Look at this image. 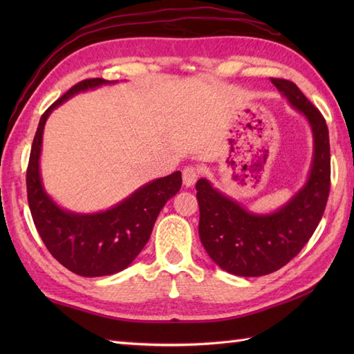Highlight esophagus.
I'll use <instances>...</instances> for the list:
<instances>
[{
	"label": "esophagus",
	"instance_id": "34e87169",
	"mask_svg": "<svg viewBox=\"0 0 354 354\" xmlns=\"http://www.w3.org/2000/svg\"><path fill=\"white\" fill-rule=\"evenodd\" d=\"M199 176V171L196 167H192V165H189V167H185L183 170V181H184V185L185 187H192L194 185V183H196V179Z\"/></svg>",
	"mask_w": 354,
	"mask_h": 354
}]
</instances>
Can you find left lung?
I'll use <instances>...</instances> for the list:
<instances>
[{
	"mask_svg": "<svg viewBox=\"0 0 354 354\" xmlns=\"http://www.w3.org/2000/svg\"><path fill=\"white\" fill-rule=\"evenodd\" d=\"M270 82L310 126L313 156L301 189L275 212L255 213L214 189L208 179L196 183L201 242L217 266L239 277H261L288 265L317 230L330 192V141L324 117L293 82Z\"/></svg>",
	"mask_w": 354,
	"mask_h": 354,
	"instance_id": "obj_1",
	"label": "left lung"
}]
</instances>
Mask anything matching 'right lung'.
Instances as JSON below:
<instances>
[{
	"label": "right lung",
	"instance_id": "add662e5",
	"mask_svg": "<svg viewBox=\"0 0 354 354\" xmlns=\"http://www.w3.org/2000/svg\"><path fill=\"white\" fill-rule=\"evenodd\" d=\"M117 80L88 79L68 89L44 112L37 124L27 169V198L42 242L61 265L82 277L117 274L137 259L149 242L158 214L183 185L181 171L149 181L103 212L77 213L61 207L47 193L41 175L44 127L50 114L79 93Z\"/></svg>",
	"mask_w": 354,
	"mask_h": 354
}]
</instances>
